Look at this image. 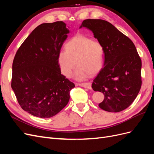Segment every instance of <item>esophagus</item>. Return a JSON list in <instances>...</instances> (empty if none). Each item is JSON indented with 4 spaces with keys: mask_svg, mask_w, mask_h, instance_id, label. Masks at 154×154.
Here are the masks:
<instances>
[{
    "mask_svg": "<svg viewBox=\"0 0 154 154\" xmlns=\"http://www.w3.org/2000/svg\"><path fill=\"white\" fill-rule=\"evenodd\" d=\"M78 85H80L81 87H85L88 89H91V83H77Z\"/></svg>",
    "mask_w": 154,
    "mask_h": 154,
    "instance_id": "obj_1",
    "label": "esophagus"
}]
</instances>
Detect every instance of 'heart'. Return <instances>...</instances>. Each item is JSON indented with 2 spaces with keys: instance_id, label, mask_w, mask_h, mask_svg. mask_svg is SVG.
Here are the masks:
<instances>
[{
  "instance_id": "b5f03b06",
  "label": "heart",
  "mask_w": 154,
  "mask_h": 154,
  "mask_svg": "<svg viewBox=\"0 0 154 154\" xmlns=\"http://www.w3.org/2000/svg\"><path fill=\"white\" fill-rule=\"evenodd\" d=\"M65 49L58 55L60 70L65 76H71L77 66L74 76L77 80H84L90 74L98 72L103 66L105 49L98 40L78 35L67 42Z\"/></svg>"
}]
</instances>
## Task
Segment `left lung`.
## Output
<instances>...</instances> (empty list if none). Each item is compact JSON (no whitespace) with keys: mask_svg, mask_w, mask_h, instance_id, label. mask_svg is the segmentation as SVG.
Segmentation results:
<instances>
[{"mask_svg":"<svg viewBox=\"0 0 154 154\" xmlns=\"http://www.w3.org/2000/svg\"><path fill=\"white\" fill-rule=\"evenodd\" d=\"M91 30L105 49L104 67L93 80L94 91L103 93L98 106L111 112L127 109L141 89V60L133 42L110 22L86 19L80 27Z\"/></svg>","mask_w":154,"mask_h":154,"instance_id":"8db88e82","label":"left lung"}]
</instances>
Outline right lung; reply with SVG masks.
I'll list each match as a JSON object with an SVG mask.
<instances>
[{
    "label": "right lung",
    "mask_w": 154,
    "mask_h": 154,
    "mask_svg": "<svg viewBox=\"0 0 154 154\" xmlns=\"http://www.w3.org/2000/svg\"><path fill=\"white\" fill-rule=\"evenodd\" d=\"M69 32L62 21L42 24L17 51L11 88L21 108L32 116L51 118L68 103L75 85L61 74L58 55Z\"/></svg>",
    "instance_id": "right-lung-1"
}]
</instances>
